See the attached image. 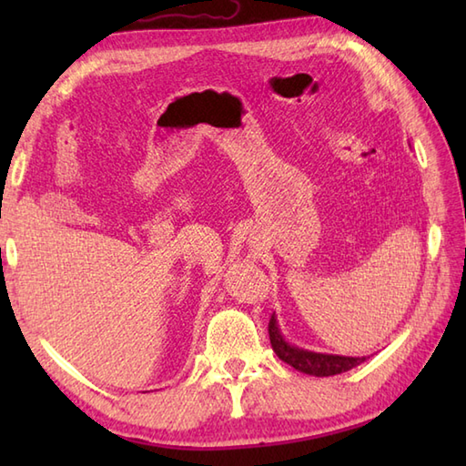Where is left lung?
<instances>
[{
  "mask_svg": "<svg viewBox=\"0 0 466 466\" xmlns=\"http://www.w3.org/2000/svg\"><path fill=\"white\" fill-rule=\"evenodd\" d=\"M268 334H270V344L274 352L279 354V359H282L286 364L294 366L296 370L312 374V376H334L354 369V366L362 364L366 359H352V356H332V354H316L309 350H300L294 349L289 342H284V339L279 332V326H276V319L270 316L268 322Z\"/></svg>",
  "mask_w": 466,
  "mask_h": 466,
  "instance_id": "left-lung-1",
  "label": "left lung"
}]
</instances>
